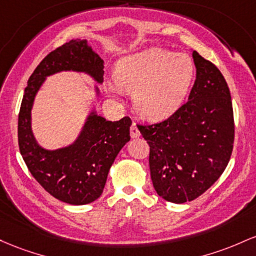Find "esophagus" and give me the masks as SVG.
Segmentation results:
<instances>
[{
    "label": "esophagus",
    "mask_w": 256,
    "mask_h": 256,
    "mask_svg": "<svg viewBox=\"0 0 256 256\" xmlns=\"http://www.w3.org/2000/svg\"><path fill=\"white\" fill-rule=\"evenodd\" d=\"M130 136L133 138V139H136V138L140 136V132H139V129H138L136 123H133V124H132V127H130Z\"/></svg>",
    "instance_id": "obj_1"
}]
</instances>
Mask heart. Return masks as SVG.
<instances>
[{
  "label": "heart",
  "instance_id": "obj_1",
  "mask_svg": "<svg viewBox=\"0 0 256 256\" xmlns=\"http://www.w3.org/2000/svg\"><path fill=\"white\" fill-rule=\"evenodd\" d=\"M114 77L120 88L133 93L140 116L160 120L182 108L194 81V65L186 54L152 47L120 59Z\"/></svg>",
  "mask_w": 256,
  "mask_h": 256
}]
</instances>
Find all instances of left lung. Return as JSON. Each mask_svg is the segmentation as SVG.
<instances>
[{
  "instance_id": "obj_1",
  "label": "left lung",
  "mask_w": 256,
  "mask_h": 256,
  "mask_svg": "<svg viewBox=\"0 0 256 256\" xmlns=\"http://www.w3.org/2000/svg\"><path fill=\"white\" fill-rule=\"evenodd\" d=\"M196 81L188 100L168 120L139 126L150 145L151 180L172 203L196 200L224 173L234 139L231 94L213 62L192 52Z\"/></svg>"
}]
</instances>
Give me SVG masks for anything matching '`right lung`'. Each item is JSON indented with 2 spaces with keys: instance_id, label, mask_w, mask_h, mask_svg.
Wrapping results in <instances>:
<instances>
[{
  "instance_id": "add662e5",
  "label": "right lung",
  "mask_w": 256,
  "mask_h": 256,
  "mask_svg": "<svg viewBox=\"0 0 256 256\" xmlns=\"http://www.w3.org/2000/svg\"><path fill=\"white\" fill-rule=\"evenodd\" d=\"M62 71L83 72L99 84L104 81V62L87 40H71L50 52L25 88L18 118L19 150L30 173L48 194L68 204H88L102 196L114 158L130 140L132 120H108L93 108L72 144L56 150L42 148L31 128V110L46 78ZM94 92L99 96L96 86Z\"/></svg>"
}]
</instances>
